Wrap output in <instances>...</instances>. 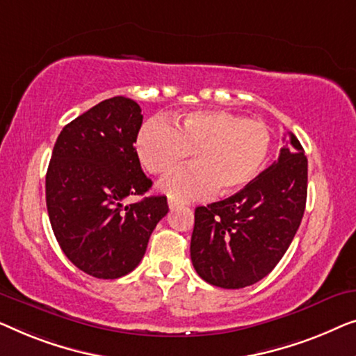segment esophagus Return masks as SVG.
<instances>
[{"label": "esophagus", "instance_id": "esophagus-1", "mask_svg": "<svg viewBox=\"0 0 356 356\" xmlns=\"http://www.w3.org/2000/svg\"><path fill=\"white\" fill-rule=\"evenodd\" d=\"M168 204H169V208L171 209H176V208H179V207H184V202H180V200H174V198H169V202H168Z\"/></svg>", "mask_w": 356, "mask_h": 356}]
</instances>
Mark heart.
Here are the masks:
<instances>
[{"label": "heart", "instance_id": "obj_1", "mask_svg": "<svg viewBox=\"0 0 356 356\" xmlns=\"http://www.w3.org/2000/svg\"><path fill=\"white\" fill-rule=\"evenodd\" d=\"M271 143V129L264 122L203 109L180 116L177 127L166 118L148 119L137 135V153L143 168L156 176L174 171L193 153L195 164L159 184L169 197L188 200L247 187L266 164Z\"/></svg>", "mask_w": 356, "mask_h": 356}]
</instances>
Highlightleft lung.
Instances as JSON below:
<instances>
[{
  "mask_svg": "<svg viewBox=\"0 0 356 356\" xmlns=\"http://www.w3.org/2000/svg\"><path fill=\"white\" fill-rule=\"evenodd\" d=\"M277 161L232 197L195 209V271L221 289L252 285L276 268L302 222L308 159L292 132Z\"/></svg>",
  "mask_w": 356,
  "mask_h": 356,
  "instance_id": "left-lung-1",
  "label": "left lung"
}]
</instances>
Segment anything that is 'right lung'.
Returning a JSON list of instances; mask_svg holds the SVG:
<instances>
[{"label":"right lung","mask_w":356,"mask_h":356,"mask_svg":"<svg viewBox=\"0 0 356 356\" xmlns=\"http://www.w3.org/2000/svg\"><path fill=\"white\" fill-rule=\"evenodd\" d=\"M142 121L134 99L114 97L69 122L54 143L47 172L49 222L69 261L93 277L134 271L169 211L163 195L126 204L152 188L134 147Z\"/></svg>","instance_id":"add662e5"}]
</instances>
